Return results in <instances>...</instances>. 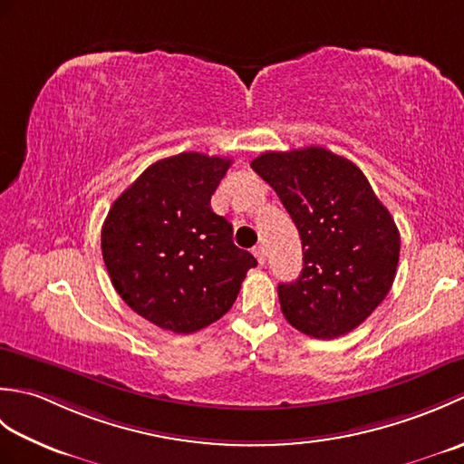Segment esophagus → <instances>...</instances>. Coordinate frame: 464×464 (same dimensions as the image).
Masks as SVG:
<instances>
[{
  "label": "esophagus",
  "instance_id": "obj_1",
  "mask_svg": "<svg viewBox=\"0 0 464 464\" xmlns=\"http://www.w3.org/2000/svg\"><path fill=\"white\" fill-rule=\"evenodd\" d=\"M253 255H255V257H257L259 265H265V261H267V251H265L263 245H257V247L253 249Z\"/></svg>",
  "mask_w": 464,
  "mask_h": 464
}]
</instances>
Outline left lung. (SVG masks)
Returning <instances> with one entry per match:
<instances>
[{"label": "left lung", "mask_w": 464, "mask_h": 464, "mask_svg": "<svg viewBox=\"0 0 464 464\" xmlns=\"http://www.w3.org/2000/svg\"><path fill=\"white\" fill-rule=\"evenodd\" d=\"M251 167L279 195L303 245L299 279L277 289L285 319L314 339L357 329L397 275L401 235L387 207L357 165L324 147L267 151Z\"/></svg>", "instance_id": "1"}]
</instances>
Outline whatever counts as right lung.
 Instances as JSON below:
<instances>
[{"mask_svg": "<svg viewBox=\"0 0 464 464\" xmlns=\"http://www.w3.org/2000/svg\"><path fill=\"white\" fill-rule=\"evenodd\" d=\"M231 160L187 151L157 161L117 197L102 253L120 297L165 331L189 334L221 319L257 259L233 243L211 195Z\"/></svg>", "mask_w": 464, "mask_h": 464, "instance_id": "right-lung-1", "label": "right lung"}]
</instances>
